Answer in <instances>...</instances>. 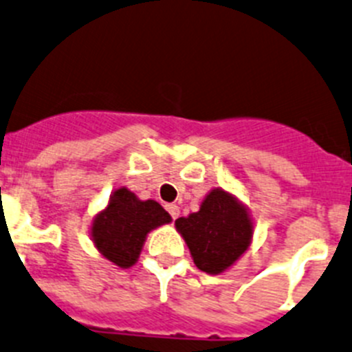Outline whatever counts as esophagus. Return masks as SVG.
Instances as JSON below:
<instances>
[{
  "label": "esophagus",
  "mask_w": 352,
  "mask_h": 352,
  "mask_svg": "<svg viewBox=\"0 0 352 352\" xmlns=\"http://www.w3.org/2000/svg\"><path fill=\"white\" fill-rule=\"evenodd\" d=\"M166 211H168L170 217H172L173 220H175V218L179 217V213H180V210H179V206H177V204H166Z\"/></svg>",
  "instance_id": "obj_1"
}]
</instances>
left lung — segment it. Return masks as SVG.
Wrapping results in <instances>:
<instances>
[{"instance_id":"1","label":"left lung","mask_w":352,"mask_h":352,"mask_svg":"<svg viewBox=\"0 0 352 352\" xmlns=\"http://www.w3.org/2000/svg\"><path fill=\"white\" fill-rule=\"evenodd\" d=\"M194 265L201 272L218 275L232 267L251 244L252 221L248 210L232 194L213 189L197 213L177 218Z\"/></svg>"}]
</instances>
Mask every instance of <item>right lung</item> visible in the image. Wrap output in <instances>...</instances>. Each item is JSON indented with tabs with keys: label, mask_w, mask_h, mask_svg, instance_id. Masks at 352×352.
<instances>
[{
	"label": "right lung",
	"mask_w": 352,
	"mask_h": 352,
	"mask_svg": "<svg viewBox=\"0 0 352 352\" xmlns=\"http://www.w3.org/2000/svg\"><path fill=\"white\" fill-rule=\"evenodd\" d=\"M172 221L156 201H141L127 187H120L110 197L107 210L93 221L91 235L98 251L120 268L132 267L141 254L146 235L153 228Z\"/></svg>",
	"instance_id": "obj_1"
}]
</instances>
